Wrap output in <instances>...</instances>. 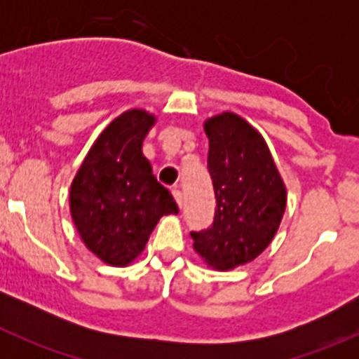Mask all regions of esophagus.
Segmentation results:
<instances>
[{"mask_svg":"<svg viewBox=\"0 0 359 359\" xmlns=\"http://www.w3.org/2000/svg\"><path fill=\"white\" fill-rule=\"evenodd\" d=\"M172 194H173V198H175L177 205L182 206V203H184V196H182V193H180L179 189H173V191H172Z\"/></svg>","mask_w":359,"mask_h":359,"instance_id":"esophagus-1","label":"esophagus"}]
</instances>
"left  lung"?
Segmentation results:
<instances>
[{"instance_id": "8db88e82", "label": "left lung", "mask_w": 359, "mask_h": 359, "mask_svg": "<svg viewBox=\"0 0 359 359\" xmlns=\"http://www.w3.org/2000/svg\"><path fill=\"white\" fill-rule=\"evenodd\" d=\"M203 128L217 206L213 226L191 236L206 266L231 271L269 247L287 208V186L266 140L247 119L226 111Z\"/></svg>"}]
</instances>
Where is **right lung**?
<instances>
[{
    "label": "right lung",
    "instance_id": "obj_1",
    "mask_svg": "<svg viewBox=\"0 0 359 359\" xmlns=\"http://www.w3.org/2000/svg\"><path fill=\"white\" fill-rule=\"evenodd\" d=\"M154 123L156 116L146 109H128L112 119L71 182L72 222L86 248L107 266H130L144 252L159 219L179 213L142 153Z\"/></svg>",
    "mask_w": 359,
    "mask_h": 359
}]
</instances>
